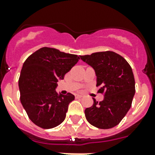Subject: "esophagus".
Instances as JSON below:
<instances>
[{"label":"esophagus","mask_w":155,"mask_h":155,"mask_svg":"<svg viewBox=\"0 0 155 155\" xmlns=\"http://www.w3.org/2000/svg\"><path fill=\"white\" fill-rule=\"evenodd\" d=\"M82 95H75V98H76V99H80V98H82Z\"/></svg>","instance_id":"obj_1"}]
</instances>
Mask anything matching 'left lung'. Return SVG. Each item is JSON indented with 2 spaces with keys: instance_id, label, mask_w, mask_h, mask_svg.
Masks as SVG:
<instances>
[{
  "instance_id": "left-lung-1",
  "label": "left lung",
  "mask_w": 155,
  "mask_h": 155,
  "mask_svg": "<svg viewBox=\"0 0 155 155\" xmlns=\"http://www.w3.org/2000/svg\"><path fill=\"white\" fill-rule=\"evenodd\" d=\"M91 66L97 75L98 92H104L102 101L93 98L92 107L85 109L88 122L99 129H111L117 125L126 115L135 94V80L132 68L120 54L113 51L80 55Z\"/></svg>"
}]
</instances>
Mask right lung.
Listing matches in <instances>:
<instances>
[{"label":"right lung","mask_w":155,"mask_h":155,"mask_svg":"<svg viewBox=\"0 0 155 155\" xmlns=\"http://www.w3.org/2000/svg\"><path fill=\"white\" fill-rule=\"evenodd\" d=\"M80 56L42 47L23 63L18 81L20 100L32 122L42 129H51L63 122L68 105L75 96L55 91L58 80L77 63Z\"/></svg>","instance_id":"right-lung-1"}]
</instances>
